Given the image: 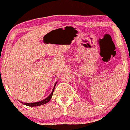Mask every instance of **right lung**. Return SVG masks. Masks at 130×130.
Masks as SVG:
<instances>
[{
	"mask_svg": "<svg viewBox=\"0 0 130 130\" xmlns=\"http://www.w3.org/2000/svg\"><path fill=\"white\" fill-rule=\"evenodd\" d=\"M56 83H57V82L56 83L55 85H54V88H53V91H52L50 95H49L48 97H47L46 98H45L44 100H42V101H37V102H35V103H23V102H22V101H21V103L22 104H23V105H26V106H31V107L38 106H41V105H44V104H46L47 103H48L49 101H50V100L51 99L52 96H53V92H54V88H55Z\"/></svg>",
	"mask_w": 130,
	"mask_h": 130,
	"instance_id": "1",
	"label": "right lung"
}]
</instances>
